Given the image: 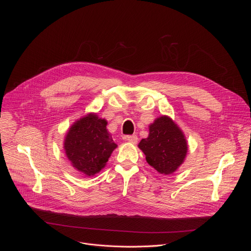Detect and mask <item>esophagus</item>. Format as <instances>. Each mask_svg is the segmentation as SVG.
<instances>
[{
  "instance_id": "obj_1",
  "label": "esophagus",
  "mask_w": 251,
  "mask_h": 251,
  "mask_svg": "<svg viewBox=\"0 0 251 251\" xmlns=\"http://www.w3.org/2000/svg\"><path fill=\"white\" fill-rule=\"evenodd\" d=\"M126 140L130 143H132V144H136V143L138 142V137L136 135H129L126 137Z\"/></svg>"
}]
</instances>
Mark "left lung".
<instances>
[{"label":"left lung","mask_w":251,"mask_h":251,"mask_svg":"<svg viewBox=\"0 0 251 251\" xmlns=\"http://www.w3.org/2000/svg\"><path fill=\"white\" fill-rule=\"evenodd\" d=\"M147 163L158 173L171 175L185 162L188 141L182 129L167 115H162L149 125V135L138 144Z\"/></svg>","instance_id":"left-lung-1"}]
</instances>
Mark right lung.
<instances>
[{
	"instance_id": "obj_1",
	"label": "right lung",
	"mask_w": 251,
	"mask_h": 251,
	"mask_svg": "<svg viewBox=\"0 0 251 251\" xmlns=\"http://www.w3.org/2000/svg\"><path fill=\"white\" fill-rule=\"evenodd\" d=\"M106 126V119L90 112L77 119L65 134V155L71 166L86 176L99 173L117 148Z\"/></svg>"
}]
</instances>
